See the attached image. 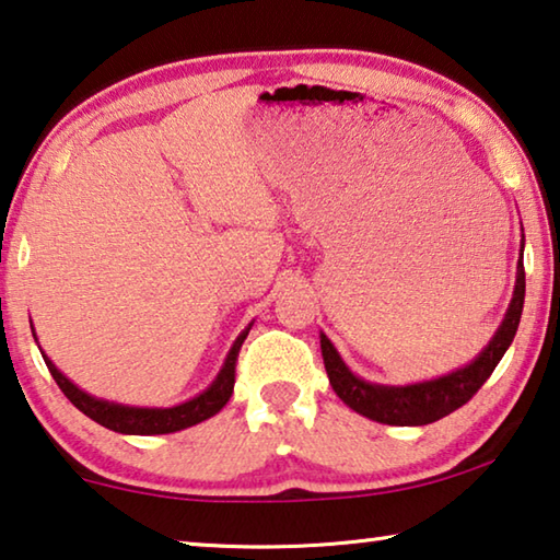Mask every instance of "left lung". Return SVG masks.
<instances>
[{"label":"left lung","instance_id":"1","mask_svg":"<svg viewBox=\"0 0 560 560\" xmlns=\"http://www.w3.org/2000/svg\"><path fill=\"white\" fill-rule=\"evenodd\" d=\"M523 252V244H521ZM523 296H526V271H523V256L516 271V289L509 304L499 331L488 341L486 349L468 363V366L454 371V374L421 381V384L408 386H381L351 374L349 366L341 361L334 343L322 334V357L331 388L341 401L353 411L366 416L371 421L388 425H425L454 413L456 408L468 404L474 394L486 384V378L499 366L505 349H509L513 336L518 331Z\"/></svg>","mask_w":560,"mask_h":560}]
</instances>
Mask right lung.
Returning a JSON list of instances; mask_svg holds the SVG:
<instances>
[{"label": "right lung", "mask_w": 560, "mask_h": 560, "mask_svg": "<svg viewBox=\"0 0 560 560\" xmlns=\"http://www.w3.org/2000/svg\"><path fill=\"white\" fill-rule=\"evenodd\" d=\"M252 328V326H248ZM246 331L238 334V339L234 341L232 351L221 366L219 376L211 381V386L207 392H201L199 396L189 398L179 406L172 408H139V406H124V404H114V401H104V398L89 396L82 388L74 386L61 371L47 359V353H42L44 363H47L49 374L55 376L57 386L65 392V396L72 401L79 411L89 419L102 423L104 429L117 431V433H129V436H154V433H174L182 429H189V425H197L201 421L211 419V416L219 413L221 408L226 406L229 398L234 394V376H236V357L238 349L246 339ZM37 339V334H34Z\"/></svg>", "instance_id": "1"}]
</instances>
